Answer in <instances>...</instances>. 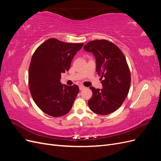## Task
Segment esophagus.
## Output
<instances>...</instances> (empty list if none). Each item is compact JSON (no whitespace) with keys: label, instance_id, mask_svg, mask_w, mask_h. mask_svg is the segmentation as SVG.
Segmentation results:
<instances>
[{"label":"esophagus","instance_id":"1","mask_svg":"<svg viewBox=\"0 0 161 161\" xmlns=\"http://www.w3.org/2000/svg\"><path fill=\"white\" fill-rule=\"evenodd\" d=\"M85 88V87L84 86H82V85H80V86H79V89H80V91L83 90Z\"/></svg>","mask_w":161,"mask_h":161}]
</instances>
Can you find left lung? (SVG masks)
<instances>
[{
  "mask_svg": "<svg viewBox=\"0 0 161 161\" xmlns=\"http://www.w3.org/2000/svg\"><path fill=\"white\" fill-rule=\"evenodd\" d=\"M84 50L93 54L96 71L103 79L102 89L90 87L89 108L97 114H110L122 105L130 90L131 76L125 58L118 46L105 40L89 42Z\"/></svg>",
  "mask_w": 161,
  "mask_h": 161,
  "instance_id": "1",
  "label": "left lung"
}]
</instances>
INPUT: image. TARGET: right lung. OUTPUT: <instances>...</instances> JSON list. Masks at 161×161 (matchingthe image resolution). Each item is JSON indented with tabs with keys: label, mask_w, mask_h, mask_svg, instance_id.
I'll use <instances>...</instances> for the list:
<instances>
[{
	"label": "right lung",
	"mask_w": 161,
	"mask_h": 161,
	"mask_svg": "<svg viewBox=\"0 0 161 161\" xmlns=\"http://www.w3.org/2000/svg\"><path fill=\"white\" fill-rule=\"evenodd\" d=\"M82 46L83 43H69L50 38L33 54L29 86L34 102L46 114L60 117L72 108L79 86L62 84L61 74L69 70L73 58Z\"/></svg>",
	"instance_id": "right-lung-1"
}]
</instances>
